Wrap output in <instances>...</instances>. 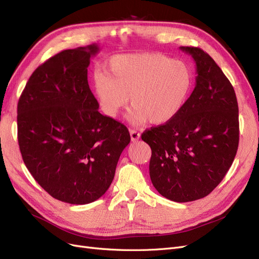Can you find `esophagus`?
<instances>
[{
  "label": "esophagus",
  "mask_w": 259,
  "mask_h": 259,
  "mask_svg": "<svg viewBox=\"0 0 259 259\" xmlns=\"http://www.w3.org/2000/svg\"><path fill=\"white\" fill-rule=\"evenodd\" d=\"M130 134H131L132 142H136V140L140 138V133L135 130H130Z\"/></svg>",
  "instance_id": "esophagus-1"
}]
</instances>
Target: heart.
<instances>
[{"label": "heart", "mask_w": 259, "mask_h": 259, "mask_svg": "<svg viewBox=\"0 0 259 259\" xmlns=\"http://www.w3.org/2000/svg\"><path fill=\"white\" fill-rule=\"evenodd\" d=\"M191 69L161 54H125L113 57L106 70H96L93 84L103 112L116 117L131 104L128 120L162 125L182 111L192 89Z\"/></svg>", "instance_id": "b5f03b06"}]
</instances>
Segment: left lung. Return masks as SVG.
I'll return each instance as SVG.
<instances>
[{
    "instance_id": "8db88e82",
    "label": "left lung",
    "mask_w": 259,
    "mask_h": 259,
    "mask_svg": "<svg viewBox=\"0 0 259 259\" xmlns=\"http://www.w3.org/2000/svg\"><path fill=\"white\" fill-rule=\"evenodd\" d=\"M197 67L195 88L173 120L143 133L151 148L149 173L170 201L206 197L222 182L239 146V107L231 83L207 53L182 46Z\"/></svg>"
}]
</instances>
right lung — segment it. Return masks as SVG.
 Listing matches in <instances>:
<instances>
[{"label":"right lung","mask_w":259,"mask_h":259,"mask_svg":"<svg viewBox=\"0 0 259 259\" xmlns=\"http://www.w3.org/2000/svg\"><path fill=\"white\" fill-rule=\"evenodd\" d=\"M97 44L66 50L37 67L17 106L18 144L28 170L53 198L83 205L103 197L131 142L128 130L103 115L88 68Z\"/></svg>","instance_id":"1"}]
</instances>
